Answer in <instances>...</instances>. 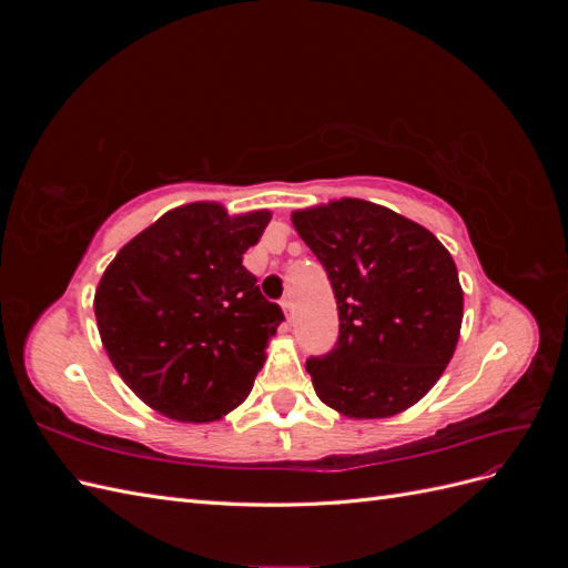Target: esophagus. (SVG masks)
I'll list each match as a JSON object with an SVG mask.
<instances>
[{"instance_id":"34e87169","label":"esophagus","mask_w":568,"mask_h":568,"mask_svg":"<svg viewBox=\"0 0 568 568\" xmlns=\"http://www.w3.org/2000/svg\"><path fill=\"white\" fill-rule=\"evenodd\" d=\"M282 307H284L286 320L294 322V303H291V298H284V301H282Z\"/></svg>"}]
</instances>
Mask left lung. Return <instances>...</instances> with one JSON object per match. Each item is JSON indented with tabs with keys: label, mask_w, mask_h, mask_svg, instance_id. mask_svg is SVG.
Instances as JSON below:
<instances>
[{
	"label": "left lung",
	"mask_w": 568,
	"mask_h": 568,
	"mask_svg": "<svg viewBox=\"0 0 568 568\" xmlns=\"http://www.w3.org/2000/svg\"><path fill=\"white\" fill-rule=\"evenodd\" d=\"M338 305V341L305 363L324 405L353 419L422 400L455 353L464 296L453 255L384 205L341 199L291 215Z\"/></svg>",
	"instance_id": "1"
}]
</instances>
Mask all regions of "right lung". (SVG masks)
<instances>
[{
  "label": "right lung",
  "instance_id": "add662e5",
  "mask_svg": "<svg viewBox=\"0 0 568 568\" xmlns=\"http://www.w3.org/2000/svg\"><path fill=\"white\" fill-rule=\"evenodd\" d=\"M270 217H230L209 201L180 205L120 248L101 277V343L123 382L161 415L213 422L251 393L284 320L242 263Z\"/></svg>",
  "mask_w": 568,
  "mask_h": 568
}]
</instances>
